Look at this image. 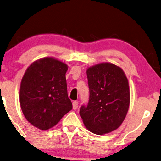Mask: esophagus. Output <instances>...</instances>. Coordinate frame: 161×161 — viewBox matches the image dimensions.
<instances>
[{
    "label": "esophagus",
    "instance_id": "esophagus-1",
    "mask_svg": "<svg viewBox=\"0 0 161 161\" xmlns=\"http://www.w3.org/2000/svg\"><path fill=\"white\" fill-rule=\"evenodd\" d=\"M78 102H77V101H74L73 102V109H76L77 108H78Z\"/></svg>",
    "mask_w": 161,
    "mask_h": 161
}]
</instances>
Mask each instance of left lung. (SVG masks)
I'll list each match as a JSON object with an SVG mask.
<instances>
[{
  "label": "left lung",
  "mask_w": 161,
  "mask_h": 161,
  "mask_svg": "<svg viewBox=\"0 0 161 161\" xmlns=\"http://www.w3.org/2000/svg\"><path fill=\"white\" fill-rule=\"evenodd\" d=\"M89 101L82 106L80 115L88 131L108 134L118 129L127 115L130 88L122 69L110 62L93 65L86 70Z\"/></svg>",
  "instance_id": "8db88e82"
}]
</instances>
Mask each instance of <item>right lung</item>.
I'll use <instances>...</instances> for the list:
<instances>
[{
    "instance_id": "obj_1",
    "label": "right lung",
    "mask_w": 161,
    "mask_h": 161,
    "mask_svg": "<svg viewBox=\"0 0 161 161\" xmlns=\"http://www.w3.org/2000/svg\"><path fill=\"white\" fill-rule=\"evenodd\" d=\"M67 69L64 62L50 57L27 68L21 81L19 102L25 118L35 127L50 129L73 108L67 95Z\"/></svg>"
}]
</instances>
